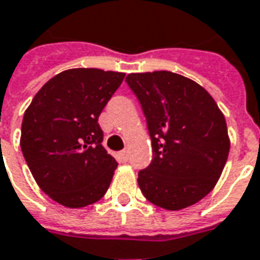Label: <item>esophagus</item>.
<instances>
[{"label": "esophagus", "mask_w": 260, "mask_h": 260, "mask_svg": "<svg viewBox=\"0 0 260 260\" xmlns=\"http://www.w3.org/2000/svg\"><path fill=\"white\" fill-rule=\"evenodd\" d=\"M116 158H117V161H119V162H126L127 159H128V151L127 150L119 151V152L116 154Z\"/></svg>", "instance_id": "1"}]
</instances>
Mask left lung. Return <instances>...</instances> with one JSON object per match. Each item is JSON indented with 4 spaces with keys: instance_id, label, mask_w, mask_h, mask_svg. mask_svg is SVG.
Listing matches in <instances>:
<instances>
[{
    "instance_id": "obj_1",
    "label": "left lung",
    "mask_w": 260,
    "mask_h": 260,
    "mask_svg": "<svg viewBox=\"0 0 260 260\" xmlns=\"http://www.w3.org/2000/svg\"><path fill=\"white\" fill-rule=\"evenodd\" d=\"M139 98L152 143V161L139 172L144 198L182 210L207 196L230 152L227 123L203 86L171 71L126 77Z\"/></svg>"
}]
</instances>
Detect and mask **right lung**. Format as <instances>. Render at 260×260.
<instances>
[{
	"instance_id": "add662e5",
	"label": "right lung",
	"mask_w": 260,
	"mask_h": 260,
	"mask_svg": "<svg viewBox=\"0 0 260 260\" xmlns=\"http://www.w3.org/2000/svg\"><path fill=\"white\" fill-rule=\"evenodd\" d=\"M123 78L99 68L66 70L25 110L22 154L39 187L61 206L85 207L109 189L117 162L102 147L98 117Z\"/></svg>"
}]
</instances>
